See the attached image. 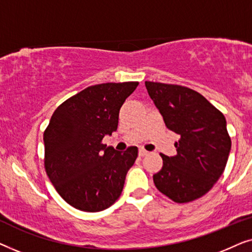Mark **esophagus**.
<instances>
[{
    "instance_id": "esophagus-1",
    "label": "esophagus",
    "mask_w": 252,
    "mask_h": 252,
    "mask_svg": "<svg viewBox=\"0 0 252 252\" xmlns=\"http://www.w3.org/2000/svg\"><path fill=\"white\" fill-rule=\"evenodd\" d=\"M139 155H140L141 157L147 156V155H148V151H147L146 149H143V148H140V150H139Z\"/></svg>"
}]
</instances>
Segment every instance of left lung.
<instances>
[{
  "mask_svg": "<svg viewBox=\"0 0 252 252\" xmlns=\"http://www.w3.org/2000/svg\"><path fill=\"white\" fill-rule=\"evenodd\" d=\"M147 91L168 129L180 135L177 155L165 156L154 174L158 190L177 203L205 195L221 177L230 153L225 116L204 96L178 85L146 81Z\"/></svg>",
  "mask_w": 252,
  "mask_h": 252,
  "instance_id": "obj_1",
  "label": "left lung"
}]
</instances>
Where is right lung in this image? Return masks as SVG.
Masks as SVG:
<instances>
[{
  "mask_svg": "<svg viewBox=\"0 0 252 252\" xmlns=\"http://www.w3.org/2000/svg\"><path fill=\"white\" fill-rule=\"evenodd\" d=\"M136 81L95 85L55 110L43 134L44 168L62 198L73 208L98 212L122 194L137 148L117 151L102 143L118 127L119 110Z\"/></svg>",
  "mask_w": 252,
  "mask_h": 252,
  "instance_id": "right-lung-1",
  "label": "right lung"
}]
</instances>
